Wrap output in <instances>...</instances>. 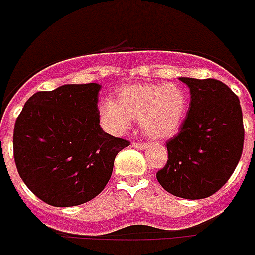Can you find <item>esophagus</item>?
Returning a JSON list of instances; mask_svg holds the SVG:
<instances>
[{
	"label": "esophagus",
	"mask_w": 255,
	"mask_h": 255,
	"mask_svg": "<svg viewBox=\"0 0 255 255\" xmlns=\"http://www.w3.org/2000/svg\"><path fill=\"white\" fill-rule=\"evenodd\" d=\"M131 146H133V148L139 149V150H141V149H145V148H146V146H148V143H143V142H131Z\"/></svg>",
	"instance_id": "esophagus-1"
}]
</instances>
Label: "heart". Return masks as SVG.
I'll list each match as a JSON object with an SVG mask.
<instances>
[{
  "label": "heart",
  "mask_w": 255,
  "mask_h": 255,
  "mask_svg": "<svg viewBox=\"0 0 255 255\" xmlns=\"http://www.w3.org/2000/svg\"><path fill=\"white\" fill-rule=\"evenodd\" d=\"M187 107V93L180 84L137 83L121 87L116 101H103L98 113L102 125L113 134H124L131 121H139L145 134L162 139L180 129Z\"/></svg>",
  "instance_id": "obj_1"
}]
</instances>
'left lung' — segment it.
I'll use <instances>...</instances> for the list:
<instances>
[{"instance_id": "left-lung-1", "label": "left lung", "mask_w": 255, "mask_h": 255, "mask_svg": "<svg viewBox=\"0 0 255 255\" xmlns=\"http://www.w3.org/2000/svg\"><path fill=\"white\" fill-rule=\"evenodd\" d=\"M189 87L188 114L166 142L168 161L157 172L165 191L184 199L211 196L227 183L244 149L238 97L216 79L180 78Z\"/></svg>"}]
</instances>
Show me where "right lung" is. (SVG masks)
<instances>
[{"label":"right lung","mask_w":255,"mask_h":255,"mask_svg":"<svg viewBox=\"0 0 255 255\" xmlns=\"http://www.w3.org/2000/svg\"><path fill=\"white\" fill-rule=\"evenodd\" d=\"M97 83L37 91L17 117L13 154L32 192L55 207L98 196L112 177L114 158L130 142L99 125Z\"/></svg>","instance_id":"1"}]
</instances>
